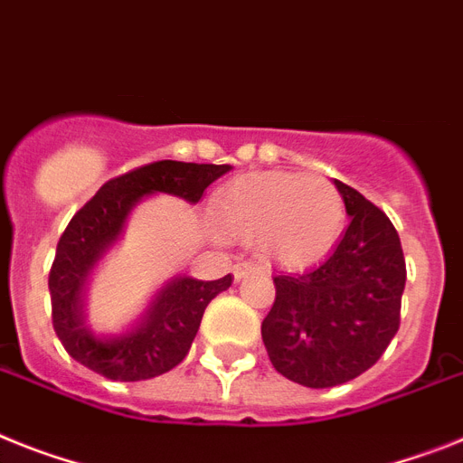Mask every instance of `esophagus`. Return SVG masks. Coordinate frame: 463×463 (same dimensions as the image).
Returning <instances> with one entry per match:
<instances>
[{"mask_svg": "<svg viewBox=\"0 0 463 463\" xmlns=\"http://www.w3.org/2000/svg\"><path fill=\"white\" fill-rule=\"evenodd\" d=\"M251 273H263V268L259 266L256 261H240L232 266V275H235V279H238V282Z\"/></svg>", "mask_w": 463, "mask_h": 463, "instance_id": "esophagus-1", "label": "esophagus"}]
</instances>
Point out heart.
<instances>
[{"mask_svg":"<svg viewBox=\"0 0 463 463\" xmlns=\"http://www.w3.org/2000/svg\"><path fill=\"white\" fill-rule=\"evenodd\" d=\"M213 221L225 235L259 240L282 266L320 261L345 228L341 190L322 176L291 172L247 174L216 193Z\"/></svg>","mask_w":463,"mask_h":463,"instance_id":"heart-1","label":"heart"}]
</instances>
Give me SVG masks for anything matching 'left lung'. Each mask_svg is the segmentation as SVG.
<instances>
[{"mask_svg":"<svg viewBox=\"0 0 463 463\" xmlns=\"http://www.w3.org/2000/svg\"><path fill=\"white\" fill-rule=\"evenodd\" d=\"M348 228L329 256L301 273L275 275L261 336L275 370L308 388L351 382L383 355L400 327L405 256L386 213L334 181Z\"/></svg>","mask_w":463,"mask_h":463,"instance_id":"8db88e82","label":"left lung"}]
</instances>
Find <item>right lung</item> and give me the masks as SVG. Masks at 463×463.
<instances>
[{
    "mask_svg": "<svg viewBox=\"0 0 463 463\" xmlns=\"http://www.w3.org/2000/svg\"><path fill=\"white\" fill-rule=\"evenodd\" d=\"M231 169V165L162 159L108 181L72 216L58 240L49 291L53 329L77 363L112 382H143L174 370L188 355L204 308L231 287L232 275L221 279L176 275L155 291L141 317L119 334H99L87 322L89 282L103 256L122 240L138 202L174 195L197 204L204 190Z\"/></svg>",
    "mask_w": 463,
    "mask_h": 463,
    "instance_id": "obj_1",
    "label": "right lung"
}]
</instances>
